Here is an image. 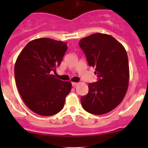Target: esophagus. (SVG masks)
Returning <instances> with one entry per match:
<instances>
[{
    "label": "esophagus",
    "instance_id": "1",
    "mask_svg": "<svg viewBox=\"0 0 148 148\" xmlns=\"http://www.w3.org/2000/svg\"><path fill=\"white\" fill-rule=\"evenodd\" d=\"M78 82H71V84H72V86H77V84H78Z\"/></svg>",
    "mask_w": 148,
    "mask_h": 148
}]
</instances>
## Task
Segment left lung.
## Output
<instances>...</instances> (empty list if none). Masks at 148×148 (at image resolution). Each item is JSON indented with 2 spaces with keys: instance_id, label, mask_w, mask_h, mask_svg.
Segmentation results:
<instances>
[{
  "instance_id": "8db88e82",
  "label": "left lung",
  "mask_w": 148,
  "mask_h": 148,
  "mask_svg": "<svg viewBox=\"0 0 148 148\" xmlns=\"http://www.w3.org/2000/svg\"><path fill=\"white\" fill-rule=\"evenodd\" d=\"M79 44L99 78L89 84V92L81 98L82 105L91 114H106L120 104L127 90L130 70L126 50L114 37L100 33L82 38Z\"/></svg>"
}]
</instances>
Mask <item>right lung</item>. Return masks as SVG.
Listing matches in <instances>:
<instances>
[{
	"label": "right lung",
	"mask_w": 148,
	"mask_h": 148,
	"mask_svg": "<svg viewBox=\"0 0 148 148\" xmlns=\"http://www.w3.org/2000/svg\"><path fill=\"white\" fill-rule=\"evenodd\" d=\"M67 48L63 41L37 38L28 42L16 59L14 74L19 94L28 108L39 115L59 112L71 91L70 82L51 74L60 65Z\"/></svg>",
	"instance_id": "add662e5"
}]
</instances>
